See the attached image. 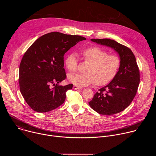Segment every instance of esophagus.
<instances>
[{"label":"esophagus","instance_id":"obj_1","mask_svg":"<svg viewBox=\"0 0 156 156\" xmlns=\"http://www.w3.org/2000/svg\"><path fill=\"white\" fill-rule=\"evenodd\" d=\"M73 88L74 89V90H78V89H81V87H80V86H76V85H74Z\"/></svg>","mask_w":156,"mask_h":156}]
</instances>
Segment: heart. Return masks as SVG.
I'll return each mask as SVG.
<instances>
[{
    "mask_svg": "<svg viewBox=\"0 0 156 156\" xmlns=\"http://www.w3.org/2000/svg\"><path fill=\"white\" fill-rule=\"evenodd\" d=\"M84 61L89 62L85 74L75 73L69 75V80L78 86H84L96 83L103 86L112 81L116 76L120 66V57L108 54L104 49L98 46L86 48L81 52ZM65 65L72 72L78 69V55L72 52L65 58Z\"/></svg>",
    "mask_w": 156,
    "mask_h": 156,
    "instance_id": "b5f03b06",
    "label": "heart"
}]
</instances>
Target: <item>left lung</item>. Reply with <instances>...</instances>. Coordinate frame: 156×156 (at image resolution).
I'll return each mask as SVG.
<instances>
[{
  "label": "left lung",
  "mask_w": 156,
  "mask_h": 156,
  "mask_svg": "<svg viewBox=\"0 0 156 156\" xmlns=\"http://www.w3.org/2000/svg\"><path fill=\"white\" fill-rule=\"evenodd\" d=\"M91 41L114 49L119 54L120 66L112 81L99 90L89 104L101 115L118 114L129 105L138 91L140 74L135 56L129 48L114 40L92 39Z\"/></svg>",
  "instance_id": "8db88e82"
}]
</instances>
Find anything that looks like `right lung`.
<instances>
[{
    "label": "right lung",
    "mask_w": 156,
    "mask_h": 156,
    "mask_svg": "<svg viewBox=\"0 0 156 156\" xmlns=\"http://www.w3.org/2000/svg\"><path fill=\"white\" fill-rule=\"evenodd\" d=\"M86 38L77 35L52 32L44 34L28 49L20 64V90L28 105L36 112L51 111L65 101L66 92L73 84L58 83L64 80L63 55Z\"/></svg>",
    "instance_id": "obj_1"
}]
</instances>
